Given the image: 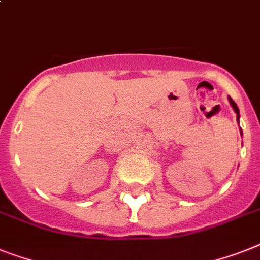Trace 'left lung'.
I'll use <instances>...</instances> for the list:
<instances>
[{
	"label": "left lung",
	"mask_w": 260,
	"mask_h": 260,
	"mask_svg": "<svg viewBox=\"0 0 260 260\" xmlns=\"http://www.w3.org/2000/svg\"><path fill=\"white\" fill-rule=\"evenodd\" d=\"M229 100H230V104H231V106L234 107V110H235V113H237V119H239V110H238V106H237V104H235V102H234L233 100H231L230 96H229ZM238 123H239V122H238Z\"/></svg>",
	"instance_id": "1"
}]
</instances>
